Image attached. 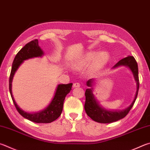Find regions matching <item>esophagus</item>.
Here are the masks:
<instances>
[{
	"mask_svg": "<svg viewBox=\"0 0 150 150\" xmlns=\"http://www.w3.org/2000/svg\"><path fill=\"white\" fill-rule=\"evenodd\" d=\"M81 86V84L79 83H75L74 84H73V88H77V87H80Z\"/></svg>",
	"mask_w": 150,
	"mask_h": 150,
	"instance_id": "obj_1",
	"label": "esophagus"
}]
</instances>
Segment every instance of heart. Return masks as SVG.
Returning a JSON list of instances; mask_svg holds the SVG:
<instances>
[{"mask_svg":"<svg viewBox=\"0 0 150 150\" xmlns=\"http://www.w3.org/2000/svg\"><path fill=\"white\" fill-rule=\"evenodd\" d=\"M96 56V53L90 52L87 54L86 56L80 59V60L75 62L74 67L76 69H81L84 67H86L91 64L94 60ZM108 60V56L105 52H100L94 60V66L96 68H100L103 67L107 63Z\"/></svg>","mask_w":150,"mask_h":150,"instance_id":"b5f03b06","label":"heart"}]
</instances>
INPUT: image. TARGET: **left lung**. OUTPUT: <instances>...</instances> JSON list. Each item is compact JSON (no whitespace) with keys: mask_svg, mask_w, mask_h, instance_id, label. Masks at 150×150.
<instances>
[{"mask_svg":"<svg viewBox=\"0 0 150 150\" xmlns=\"http://www.w3.org/2000/svg\"><path fill=\"white\" fill-rule=\"evenodd\" d=\"M120 66H127L130 67V69L133 73L134 77L137 84V93L135 95V98L129 108L126 110L121 111H110L105 110V109L102 108L98 105V103L94 98V96L92 94V89L87 88L85 92V103H84V110L88 116H89L92 120L96 121L100 123H110L117 121L118 120L124 118L126 116L130 110H131L133 105L136 101L138 90H139V77H138V68L137 62L133 56H128L123 59H121L117 64L113 67H116ZM92 79H90L87 81L86 84L88 86H91L92 83Z\"/></svg>","mask_w":150,"mask_h":150,"instance_id":"left-lung-1","label":"left lung"}]
</instances>
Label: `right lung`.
<instances>
[{"instance_id": "obj_1", "label": "right lung", "mask_w": 150, "mask_h": 150, "mask_svg": "<svg viewBox=\"0 0 150 150\" xmlns=\"http://www.w3.org/2000/svg\"><path fill=\"white\" fill-rule=\"evenodd\" d=\"M43 52L39 47L37 39L31 40V42H28L18 52L13 59L12 69H11L9 79V91L16 110L21 116L37 123H49L56 120L60 116L62 110H63L65 98L71 90L72 83L59 84L57 87L54 98L48 107L40 112L36 113H28L21 110L16 104L12 93V79L16 71L20 66V64L25 59L34 58V57L41 56Z\"/></svg>"}]
</instances>
